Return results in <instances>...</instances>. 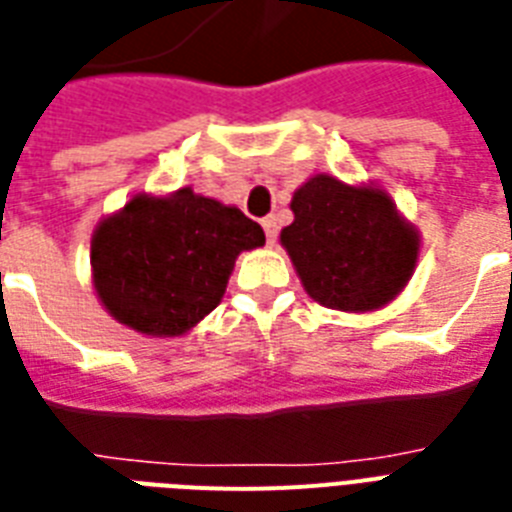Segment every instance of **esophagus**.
<instances>
[{
	"instance_id": "34e87169",
	"label": "esophagus",
	"mask_w": 512,
	"mask_h": 512,
	"mask_svg": "<svg viewBox=\"0 0 512 512\" xmlns=\"http://www.w3.org/2000/svg\"><path fill=\"white\" fill-rule=\"evenodd\" d=\"M261 227H264V232H267V243L275 245L277 243V219L275 216H267V219L261 222Z\"/></svg>"
}]
</instances>
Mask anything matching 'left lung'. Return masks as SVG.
I'll return each mask as SVG.
<instances>
[{
    "instance_id": "8db88e82",
    "label": "left lung",
    "mask_w": 512,
    "mask_h": 512,
    "mask_svg": "<svg viewBox=\"0 0 512 512\" xmlns=\"http://www.w3.org/2000/svg\"><path fill=\"white\" fill-rule=\"evenodd\" d=\"M290 211L293 224L280 232V243L317 304L367 314L407 288L420 232L380 185L314 174L293 192Z\"/></svg>"
}]
</instances>
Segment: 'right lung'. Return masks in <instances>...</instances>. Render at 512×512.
<instances>
[{
  "instance_id": "1",
  "label": "right lung",
  "mask_w": 512,
  "mask_h": 512,
  "mask_svg": "<svg viewBox=\"0 0 512 512\" xmlns=\"http://www.w3.org/2000/svg\"><path fill=\"white\" fill-rule=\"evenodd\" d=\"M259 245L264 230L222 200L137 192L94 227V293L134 333L177 338L214 312L237 256Z\"/></svg>"
}]
</instances>
